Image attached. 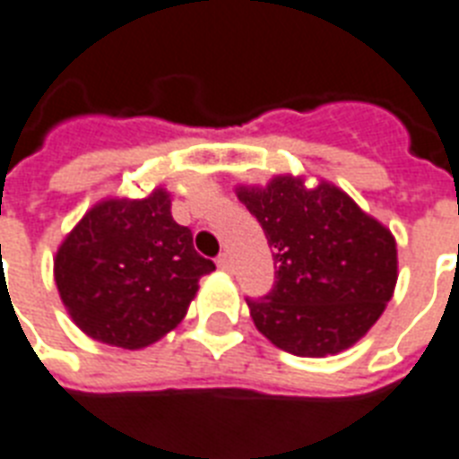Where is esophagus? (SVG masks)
<instances>
[{
	"mask_svg": "<svg viewBox=\"0 0 459 459\" xmlns=\"http://www.w3.org/2000/svg\"><path fill=\"white\" fill-rule=\"evenodd\" d=\"M216 264H219V269H223V272H230V255L229 253L219 255V257H216Z\"/></svg>",
	"mask_w": 459,
	"mask_h": 459,
	"instance_id": "obj_1",
	"label": "esophagus"
}]
</instances>
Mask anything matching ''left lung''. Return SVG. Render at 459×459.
I'll return each mask as SVG.
<instances>
[{
	"instance_id": "8db88e82",
	"label": "left lung",
	"mask_w": 459,
	"mask_h": 459,
	"mask_svg": "<svg viewBox=\"0 0 459 459\" xmlns=\"http://www.w3.org/2000/svg\"><path fill=\"white\" fill-rule=\"evenodd\" d=\"M238 199L260 221L274 257V286L245 299L255 327L289 354L330 356L356 344L383 315L397 281L390 230L334 185L306 190L274 178Z\"/></svg>"
}]
</instances>
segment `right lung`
Listing matches in <instances>:
<instances>
[{
  "label": "right lung",
  "mask_w": 459,
  "mask_h": 459,
  "mask_svg": "<svg viewBox=\"0 0 459 459\" xmlns=\"http://www.w3.org/2000/svg\"><path fill=\"white\" fill-rule=\"evenodd\" d=\"M214 269L192 230L173 221L166 192L153 190L93 206L57 250L55 281L89 337L139 349L183 320L197 281Z\"/></svg>",
  "instance_id": "obj_1"
}]
</instances>
